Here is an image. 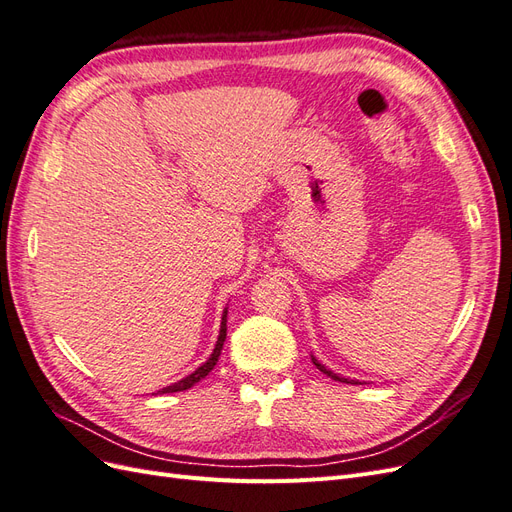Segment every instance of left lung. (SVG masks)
Instances as JSON below:
<instances>
[{
    "label": "left lung",
    "mask_w": 512,
    "mask_h": 512,
    "mask_svg": "<svg viewBox=\"0 0 512 512\" xmlns=\"http://www.w3.org/2000/svg\"><path fill=\"white\" fill-rule=\"evenodd\" d=\"M312 361H314V365H316V367H318V369L322 371V374H327L329 378H333V380H337V382H350L348 378H342V376H337V374H333V371H331V369H327V367H324L322 363H318V361L314 359V356H312ZM352 382H354V380H352Z\"/></svg>",
    "instance_id": "8db88e82"
}]
</instances>
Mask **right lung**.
<instances>
[{
    "mask_svg": "<svg viewBox=\"0 0 512 512\" xmlns=\"http://www.w3.org/2000/svg\"><path fill=\"white\" fill-rule=\"evenodd\" d=\"M226 314H228V309H224V316H222V324H220V335H218V342H215V348H213L211 356H209V359H207V363L200 365V367L194 371V374L185 376L183 380H179V382H175V384L166 386V389H162L160 393H179V391H188V389H192V386H194L196 382L203 380V378L209 374V371L215 367V363H218L220 354H222L224 339H226Z\"/></svg>",
    "mask_w": 512,
    "mask_h": 512,
    "instance_id": "1",
    "label": "right lung"
}]
</instances>
